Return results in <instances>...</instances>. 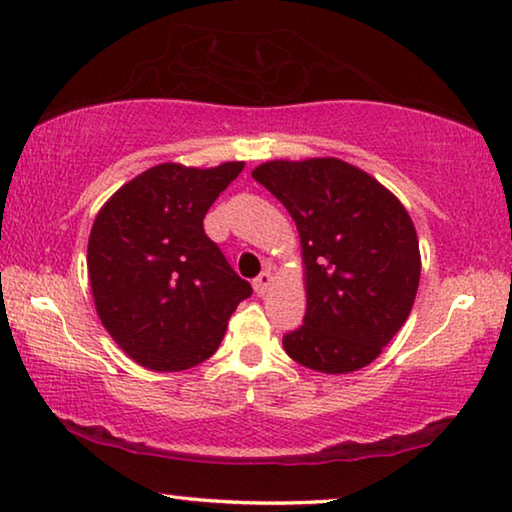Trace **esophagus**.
<instances>
[{"instance_id":"obj_1","label":"esophagus","mask_w":512,"mask_h":512,"mask_svg":"<svg viewBox=\"0 0 512 512\" xmlns=\"http://www.w3.org/2000/svg\"><path fill=\"white\" fill-rule=\"evenodd\" d=\"M271 285H273V276H271L269 271H264V273H259V276L255 278L253 289H255L257 296H264L266 292H269Z\"/></svg>"}]
</instances>
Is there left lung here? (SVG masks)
Here are the masks:
<instances>
[{
	"instance_id": "obj_1",
	"label": "left lung",
	"mask_w": 512,
	"mask_h": 512,
	"mask_svg": "<svg viewBox=\"0 0 512 512\" xmlns=\"http://www.w3.org/2000/svg\"><path fill=\"white\" fill-rule=\"evenodd\" d=\"M253 179L285 204L301 236L303 326L282 347L303 368L347 375L370 365L407 322L421 250L391 190L340 158L269 160Z\"/></svg>"
}]
</instances>
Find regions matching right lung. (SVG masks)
I'll use <instances>...</instances> for the list:
<instances>
[{
	"label": "right lung",
	"mask_w": 512,
	"mask_h": 512,
	"mask_svg": "<svg viewBox=\"0 0 512 512\" xmlns=\"http://www.w3.org/2000/svg\"><path fill=\"white\" fill-rule=\"evenodd\" d=\"M241 170L243 160L209 170L154 165L98 211L87 246L94 305L142 368L179 372L207 361L236 305L253 294L202 225Z\"/></svg>",
	"instance_id": "right-lung-1"
}]
</instances>
